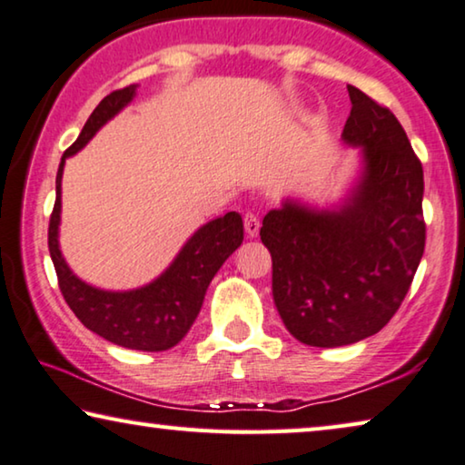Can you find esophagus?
Instances as JSON below:
<instances>
[{"label":"esophagus","instance_id":"obj_1","mask_svg":"<svg viewBox=\"0 0 465 465\" xmlns=\"http://www.w3.org/2000/svg\"><path fill=\"white\" fill-rule=\"evenodd\" d=\"M243 222H245V232H247V237H249V239L258 237V232H260V220L255 218L253 213H247Z\"/></svg>","mask_w":465,"mask_h":465}]
</instances>
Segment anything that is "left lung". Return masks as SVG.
<instances>
[{"label": "left lung", "instance_id": "8db88e82", "mask_svg": "<svg viewBox=\"0 0 465 465\" xmlns=\"http://www.w3.org/2000/svg\"><path fill=\"white\" fill-rule=\"evenodd\" d=\"M341 132L361 149V176L338 205L285 199L262 220L272 298L287 331L338 348L378 333L405 300L426 247L423 170L392 111L348 85Z\"/></svg>", "mask_w": 465, "mask_h": 465}]
</instances>
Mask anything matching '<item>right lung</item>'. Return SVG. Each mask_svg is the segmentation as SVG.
<instances>
[{
    "mask_svg": "<svg viewBox=\"0 0 465 465\" xmlns=\"http://www.w3.org/2000/svg\"><path fill=\"white\" fill-rule=\"evenodd\" d=\"M134 96H136V85H127L104 96L85 121L79 138L64 151L56 173V203L50 216L48 247L60 292L71 311L90 331L117 346L143 350V352H161L176 346L193 327L212 279L216 277L228 255L243 243V220L237 212H228L207 222L186 241L172 264L157 279L138 289L106 292L87 285L71 271L58 245L60 210H63L60 183H63L64 161L82 151L96 136L100 127L124 111Z\"/></svg>",
    "mask_w": 465,
    "mask_h": 465,
    "instance_id": "right-lung-1",
    "label": "right lung"
}]
</instances>
